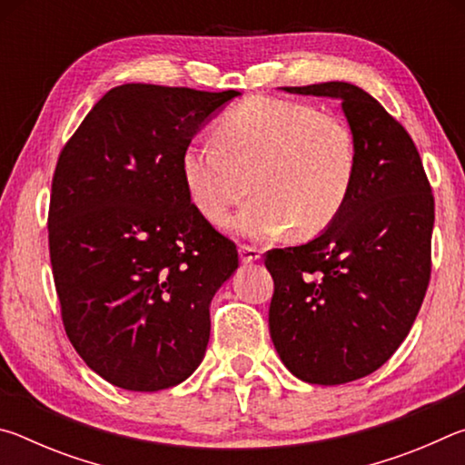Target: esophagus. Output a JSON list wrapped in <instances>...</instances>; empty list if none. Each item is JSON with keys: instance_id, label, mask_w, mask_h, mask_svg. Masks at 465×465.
I'll return each instance as SVG.
<instances>
[{"instance_id": "esophagus-1", "label": "esophagus", "mask_w": 465, "mask_h": 465, "mask_svg": "<svg viewBox=\"0 0 465 465\" xmlns=\"http://www.w3.org/2000/svg\"><path fill=\"white\" fill-rule=\"evenodd\" d=\"M261 256H262V252L258 250L256 246H246V243H243V246H240V258H242L243 264L261 261Z\"/></svg>"}]
</instances>
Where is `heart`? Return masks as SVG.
Masks as SVG:
<instances>
[{"label":"heart","mask_w":465,"mask_h":465,"mask_svg":"<svg viewBox=\"0 0 465 465\" xmlns=\"http://www.w3.org/2000/svg\"><path fill=\"white\" fill-rule=\"evenodd\" d=\"M217 143L194 139L180 155L186 193L203 217L223 223L243 194L232 227L252 240L291 225L312 238L341 215L357 172L352 133L341 116L303 102L256 96L217 124Z\"/></svg>","instance_id":"b5f03b06"}]
</instances>
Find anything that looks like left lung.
I'll return each instance as SVG.
<instances>
[{
	"mask_svg": "<svg viewBox=\"0 0 465 465\" xmlns=\"http://www.w3.org/2000/svg\"><path fill=\"white\" fill-rule=\"evenodd\" d=\"M342 102L355 139L349 201L318 238L266 252L269 328L295 377L341 385L373 373L411 332L430 279L435 201L406 129L346 82L282 88Z\"/></svg>",
	"mask_w": 465,
	"mask_h": 465,
	"instance_id": "1",
	"label": "left lung"
}]
</instances>
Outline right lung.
I'll return each instance as SVG.
<instances>
[{
  "label": "right lung",
  "instance_id": "add662e5",
  "mask_svg": "<svg viewBox=\"0 0 465 465\" xmlns=\"http://www.w3.org/2000/svg\"><path fill=\"white\" fill-rule=\"evenodd\" d=\"M235 96L116 85L59 155L49 250L63 326L116 388H172L207 351L211 299L238 269V250L191 203L180 155Z\"/></svg>",
  "mask_w": 465,
  "mask_h": 465
}]
</instances>
